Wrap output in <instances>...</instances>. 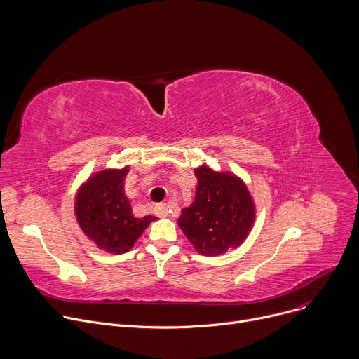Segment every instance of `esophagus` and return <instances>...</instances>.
<instances>
[{
	"label": "esophagus",
	"mask_w": 359,
	"mask_h": 359,
	"mask_svg": "<svg viewBox=\"0 0 359 359\" xmlns=\"http://www.w3.org/2000/svg\"><path fill=\"white\" fill-rule=\"evenodd\" d=\"M156 215H158L159 217H168V215H169V206H168L166 203L158 204V206H156Z\"/></svg>",
	"instance_id": "obj_1"
}]
</instances>
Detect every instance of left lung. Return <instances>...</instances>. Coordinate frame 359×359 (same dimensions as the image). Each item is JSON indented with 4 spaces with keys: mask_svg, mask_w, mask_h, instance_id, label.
<instances>
[{
    "mask_svg": "<svg viewBox=\"0 0 359 359\" xmlns=\"http://www.w3.org/2000/svg\"><path fill=\"white\" fill-rule=\"evenodd\" d=\"M196 194L182 209L177 224L201 255H222L240 247L248 237L255 204L245 183L231 172H216L208 165L194 169Z\"/></svg>",
    "mask_w": 359,
    "mask_h": 359,
    "instance_id": "1",
    "label": "left lung"
}]
</instances>
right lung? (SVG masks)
I'll return each instance as SVG.
<instances>
[{
	"instance_id": "right-lung-1",
	"label": "right lung",
	"mask_w": 359,
	"mask_h": 359,
	"mask_svg": "<svg viewBox=\"0 0 359 359\" xmlns=\"http://www.w3.org/2000/svg\"><path fill=\"white\" fill-rule=\"evenodd\" d=\"M129 166L104 169L86 179L75 196V217L83 234L99 250L111 254L129 251L155 216L135 217L125 194Z\"/></svg>"
}]
</instances>
